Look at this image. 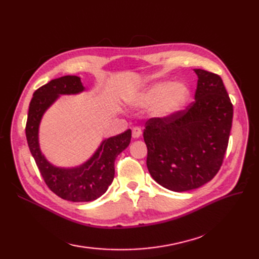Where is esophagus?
Listing matches in <instances>:
<instances>
[{
  "label": "esophagus",
  "mask_w": 259,
  "mask_h": 259,
  "mask_svg": "<svg viewBox=\"0 0 259 259\" xmlns=\"http://www.w3.org/2000/svg\"><path fill=\"white\" fill-rule=\"evenodd\" d=\"M132 136L133 138H138L142 136V130H140V127H133L132 130Z\"/></svg>",
  "instance_id": "esophagus-1"
}]
</instances>
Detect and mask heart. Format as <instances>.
Masks as SVG:
<instances>
[{
    "label": "heart",
    "mask_w": 259,
    "mask_h": 259,
    "mask_svg": "<svg viewBox=\"0 0 259 259\" xmlns=\"http://www.w3.org/2000/svg\"><path fill=\"white\" fill-rule=\"evenodd\" d=\"M190 92L184 83L162 81L152 84L137 100L139 107L153 106L155 116L167 117L178 112L189 98Z\"/></svg>",
    "instance_id": "b5f03b06"
}]
</instances>
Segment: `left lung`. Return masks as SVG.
<instances>
[{
    "instance_id": "8db88e82",
    "label": "left lung",
    "mask_w": 259,
    "mask_h": 259,
    "mask_svg": "<svg viewBox=\"0 0 259 259\" xmlns=\"http://www.w3.org/2000/svg\"><path fill=\"white\" fill-rule=\"evenodd\" d=\"M198 75L195 100L185 110L146 122L147 167L159 185L182 192L199 188L221 169L228 147L233 106L222 77Z\"/></svg>"
}]
</instances>
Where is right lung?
<instances>
[{"label":"right lung","instance_id":"add662e5","mask_svg":"<svg viewBox=\"0 0 259 259\" xmlns=\"http://www.w3.org/2000/svg\"><path fill=\"white\" fill-rule=\"evenodd\" d=\"M84 91L79 76L66 75L50 81L33 93L26 124V137L45 184L59 198L72 202H90L103 195L114 177V161L131 143L132 132L104 140L98 150L83 165L74 168L53 166L42 155L38 147V125L42 115L59 95Z\"/></svg>","mask_w":259,"mask_h":259}]
</instances>
